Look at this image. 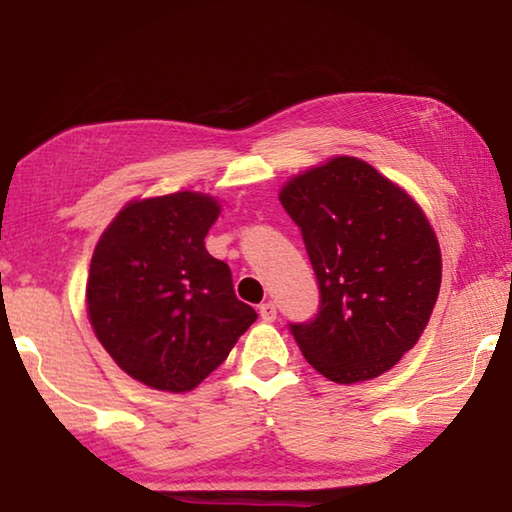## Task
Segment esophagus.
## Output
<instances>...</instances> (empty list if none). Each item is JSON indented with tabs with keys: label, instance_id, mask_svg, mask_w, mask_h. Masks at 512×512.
Listing matches in <instances>:
<instances>
[{
	"label": "esophagus",
	"instance_id": "esophagus-1",
	"mask_svg": "<svg viewBox=\"0 0 512 512\" xmlns=\"http://www.w3.org/2000/svg\"><path fill=\"white\" fill-rule=\"evenodd\" d=\"M259 316H262V320H266V323H273L277 318L275 302H264V305H259Z\"/></svg>",
	"mask_w": 512,
	"mask_h": 512
}]
</instances>
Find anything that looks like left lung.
Returning <instances> with one entry per match:
<instances>
[{
	"instance_id": "1",
	"label": "left lung",
	"mask_w": 512,
	"mask_h": 512,
	"mask_svg": "<svg viewBox=\"0 0 512 512\" xmlns=\"http://www.w3.org/2000/svg\"><path fill=\"white\" fill-rule=\"evenodd\" d=\"M280 203L314 266L316 316L289 329L336 384L391 370L436 305L440 248L418 203L357 158L339 155L284 185Z\"/></svg>"
}]
</instances>
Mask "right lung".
Returning a JSON list of instances; mask_svg holds the SVG:
<instances>
[{
	"label": "right lung",
	"mask_w": 512,
	"mask_h": 512,
	"mask_svg": "<svg viewBox=\"0 0 512 512\" xmlns=\"http://www.w3.org/2000/svg\"><path fill=\"white\" fill-rule=\"evenodd\" d=\"M219 219L196 192L128 203L94 248L88 316L117 366L158 391H192L255 323L230 266L205 250Z\"/></svg>",
	"instance_id": "add662e5"
}]
</instances>
